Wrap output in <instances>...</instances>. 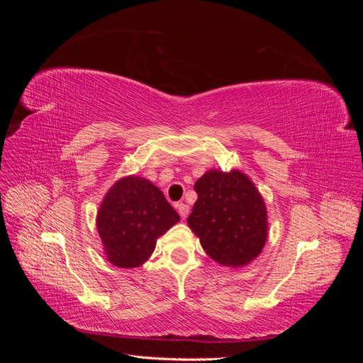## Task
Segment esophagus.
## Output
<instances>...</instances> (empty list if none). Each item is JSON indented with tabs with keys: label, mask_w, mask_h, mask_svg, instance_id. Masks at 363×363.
I'll list each match as a JSON object with an SVG mask.
<instances>
[{
	"label": "esophagus",
	"mask_w": 363,
	"mask_h": 363,
	"mask_svg": "<svg viewBox=\"0 0 363 363\" xmlns=\"http://www.w3.org/2000/svg\"><path fill=\"white\" fill-rule=\"evenodd\" d=\"M177 211H179V213H180V216H182V219H186L188 218V215H189V206L188 204H184V203H179L177 206Z\"/></svg>",
	"instance_id": "34e87169"
}]
</instances>
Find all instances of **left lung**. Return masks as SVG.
Here are the masks:
<instances>
[{"instance_id":"obj_1","label":"left lung","mask_w":363,"mask_h":363,"mask_svg":"<svg viewBox=\"0 0 363 363\" xmlns=\"http://www.w3.org/2000/svg\"><path fill=\"white\" fill-rule=\"evenodd\" d=\"M194 189L199 200L188 225L207 256L228 268L250 265L268 238L267 204L256 184L239 169H208Z\"/></svg>"}]
</instances>
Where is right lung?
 I'll return each instance as SVG.
<instances>
[{"label": "right lung", "instance_id": "right-lung-1", "mask_svg": "<svg viewBox=\"0 0 363 363\" xmlns=\"http://www.w3.org/2000/svg\"><path fill=\"white\" fill-rule=\"evenodd\" d=\"M179 221V213L157 186L138 175L113 183L96 212L104 255L118 268L144 265L157 239Z\"/></svg>", "mask_w": 363, "mask_h": 363}]
</instances>
